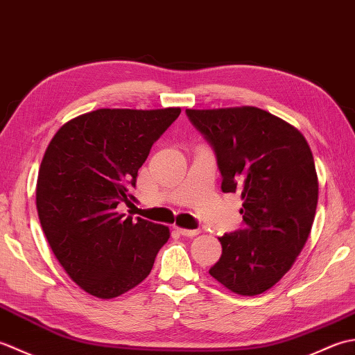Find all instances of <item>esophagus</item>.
<instances>
[{
  "label": "esophagus",
  "mask_w": 355,
  "mask_h": 355,
  "mask_svg": "<svg viewBox=\"0 0 355 355\" xmlns=\"http://www.w3.org/2000/svg\"><path fill=\"white\" fill-rule=\"evenodd\" d=\"M175 230L180 233V235L183 236H187V238H192V236H197L200 230H189V229H180V227H175Z\"/></svg>",
  "instance_id": "1"
}]
</instances>
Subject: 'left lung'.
I'll list each match as a JSON object with an SVG mask.
<instances>
[{
    "instance_id": "left-lung-1",
    "label": "left lung",
    "mask_w": 355,
    "mask_h": 355,
    "mask_svg": "<svg viewBox=\"0 0 355 355\" xmlns=\"http://www.w3.org/2000/svg\"><path fill=\"white\" fill-rule=\"evenodd\" d=\"M186 116L214 149L223 192L244 200V227L218 238L223 254L209 273L256 296L291 268L311 232L319 195L311 149L296 128L254 107Z\"/></svg>"
}]
</instances>
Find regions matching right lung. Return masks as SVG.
<instances>
[{
	"mask_svg": "<svg viewBox=\"0 0 355 355\" xmlns=\"http://www.w3.org/2000/svg\"><path fill=\"white\" fill-rule=\"evenodd\" d=\"M182 110H96L67 122L45 150L36 207L56 259L101 299L134 288L153 270L169 229L125 216L137 172Z\"/></svg>",
	"mask_w": 355,
	"mask_h": 355,
	"instance_id": "1",
	"label": "right lung"
}]
</instances>
